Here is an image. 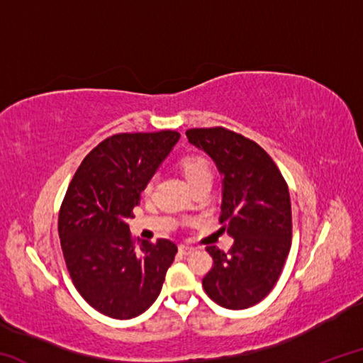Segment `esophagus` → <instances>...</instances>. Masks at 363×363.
<instances>
[{
  "mask_svg": "<svg viewBox=\"0 0 363 363\" xmlns=\"http://www.w3.org/2000/svg\"><path fill=\"white\" fill-rule=\"evenodd\" d=\"M179 251L182 255H192L194 251H195V248L194 247H190V245H179Z\"/></svg>",
  "mask_w": 363,
  "mask_h": 363,
  "instance_id": "obj_1",
  "label": "esophagus"
}]
</instances>
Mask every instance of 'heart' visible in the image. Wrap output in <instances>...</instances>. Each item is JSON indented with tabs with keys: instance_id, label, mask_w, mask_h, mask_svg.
<instances>
[{
	"instance_id": "1",
	"label": "heart",
	"mask_w": 363,
	"mask_h": 363,
	"mask_svg": "<svg viewBox=\"0 0 363 363\" xmlns=\"http://www.w3.org/2000/svg\"><path fill=\"white\" fill-rule=\"evenodd\" d=\"M181 169L190 186L199 179H201V177H211L210 164H208L206 160L201 157H186L181 163ZM152 187H153V179H149L145 184L144 192L149 194Z\"/></svg>"
}]
</instances>
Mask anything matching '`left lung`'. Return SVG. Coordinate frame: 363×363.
Returning <instances> with one entry per match:
<instances>
[{
    "label": "left lung",
    "mask_w": 363,
    "mask_h": 363,
    "mask_svg": "<svg viewBox=\"0 0 363 363\" xmlns=\"http://www.w3.org/2000/svg\"><path fill=\"white\" fill-rule=\"evenodd\" d=\"M223 177L220 224L233 238L229 253L206 251L213 269L203 279L208 296L227 309H248L277 284L291 247V203L286 182L264 149L224 128L186 131Z\"/></svg>",
    "instance_id": "1"
}]
</instances>
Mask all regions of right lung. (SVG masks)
Returning <instances> with one entry per match:
<instances>
[{
	"mask_svg": "<svg viewBox=\"0 0 363 363\" xmlns=\"http://www.w3.org/2000/svg\"><path fill=\"white\" fill-rule=\"evenodd\" d=\"M181 134H115L91 150L67 189L59 237L73 285L101 314L128 320L155 303L176 245L158 238L134 250L128 219Z\"/></svg>",
	"mask_w": 363,
	"mask_h": 363,
	"instance_id": "1",
	"label": "right lung"
}]
</instances>
